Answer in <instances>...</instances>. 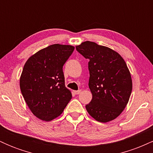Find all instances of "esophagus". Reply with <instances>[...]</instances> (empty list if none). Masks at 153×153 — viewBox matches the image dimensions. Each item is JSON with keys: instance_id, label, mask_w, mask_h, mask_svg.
I'll list each match as a JSON object with an SVG mask.
<instances>
[{"instance_id": "obj_1", "label": "esophagus", "mask_w": 153, "mask_h": 153, "mask_svg": "<svg viewBox=\"0 0 153 153\" xmlns=\"http://www.w3.org/2000/svg\"><path fill=\"white\" fill-rule=\"evenodd\" d=\"M80 92H81V90H78V91H74V94L78 95V94H80Z\"/></svg>"}]
</instances>
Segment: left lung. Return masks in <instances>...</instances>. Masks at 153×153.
Wrapping results in <instances>:
<instances>
[{"instance_id":"left-lung-1","label":"left lung","mask_w":153,"mask_h":153,"mask_svg":"<svg viewBox=\"0 0 153 153\" xmlns=\"http://www.w3.org/2000/svg\"><path fill=\"white\" fill-rule=\"evenodd\" d=\"M75 48L89 59L88 85L93 97L85 106L87 111L98 122H110L124 109L132 90L127 64L114 50L93 42H84Z\"/></svg>"}]
</instances>
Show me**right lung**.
Listing matches in <instances>:
<instances>
[{
	"mask_svg": "<svg viewBox=\"0 0 153 153\" xmlns=\"http://www.w3.org/2000/svg\"><path fill=\"white\" fill-rule=\"evenodd\" d=\"M75 47L55 44L33 54L24 65L20 88L33 114L43 121L59 117L72 99L62 68Z\"/></svg>",
	"mask_w": 153,
	"mask_h": 153,
	"instance_id": "obj_1",
	"label": "right lung"
}]
</instances>
